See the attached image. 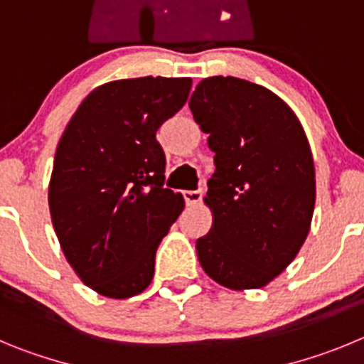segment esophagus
<instances>
[{
  "label": "esophagus",
  "instance_id": "34e87169",
  "mask_svg": "<svg viewBox=\"0 0 364 364\" xmlns=\"http://www.w3.org/2000/svg\"><path fill=\"white\" fill-rule=\"evenodd\" d=\"M183 196H185L186 205L196 206V205H199V201H201L203 192L201 190H185V192H183Z\"/></svg>",
  "mask_w": 364,
  "mask_h": 364
}]
</instances>
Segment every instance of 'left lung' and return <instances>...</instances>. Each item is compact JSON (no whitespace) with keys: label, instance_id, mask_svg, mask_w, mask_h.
<instances>
[{"label":"left lung","instance_id":"8db88e82","mask_svg":"<svg viewBox=\"0 0 364 364\" xmlns=\"http://www.w3.org/2000/svg\"><path fill=\"white\" fill-rule=\"evenodd\" d=\"M188 107L215 154L203 198L212 227L196 241L199 263L230 290L267 287L296 259L312 225L309 137L277 94L239 77L199 81Z\"/></svg>","mask_w":364,"mask_h":364}]
</instances>
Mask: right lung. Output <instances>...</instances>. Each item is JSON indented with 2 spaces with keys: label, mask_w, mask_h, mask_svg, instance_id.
<instances>
[{
  "label": "right lung",
  "mask_w": 364,
  "mask_h": 364,
  "mask_svg": "<svg viewBox=\"0 0 364 364\" xmlns=\"http://www.w3.org/2000/svg\"><path fill=\"white\" fill-rule=\"evenodd\" d=\"M190 77H132L88 94L58 143L48 183L52 225L68 264L110 299L141 294L156 250L185 208L163 188L156 132L188 100Z\"/></svg>",
  "instance_id": "obj_1"
}]
</instances>
